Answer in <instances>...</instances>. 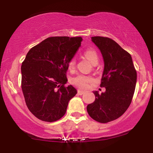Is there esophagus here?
Returning a JSON list of instances; mask_svg holds the SVG:
<instances>
[{"mask_svg": "<svg viewBox=\"0 0 153 153\" xmlns=\"http://www.w3.org/2000/svg\"><path fill=\"white\" fill-rule=\"evenodd\" d=\"M77 94H78V95H82V94H85V91H82V90H80V89H78L77 90Z\"/></svg>", "mask_w": 153, "mask_h": 153, "instance_id": "esophagus-1", "label": "esophagus"}]
</instances>
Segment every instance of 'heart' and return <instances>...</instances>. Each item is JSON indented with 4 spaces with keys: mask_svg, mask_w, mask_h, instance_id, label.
<instances>
[{
    "mask_svg": "<svg viewBox=\"0 0 153 153\" xmlns=\"http://www.w3.org/2000/svg\"><path fill=\"white\" fill-rule=\"evenodd\" d=\"M85 56L92 64L95 63L96 62L98 61L97 53H96L95 51L91 50V49H89V50L86 51L85 52ZM75 65H76V60H75V59H72L70 61L69 64H68V68L70 69H73L75 67ZM93 80L94 79L91 76L79 74L71 78V82L73 85H76L79 88H85L87 87L88 84L92 82Z\"/></svg>",
    "mask_w": 153,
    "mask_h": 153,
    "instance_id": "b5f03b06",
    "label": "heart"
}]
</instances>
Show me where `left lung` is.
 Instances as JSON below:
<instances>
[{"label": "left lung", "mask_w": 153, "mask_h": 153, "mask_svg": "<svg viewBox=\"0 0 153 153\" xmlns=\"http://www.w3.org/2000/svg\"><path fill=\"white\" fill-rule=\"evenodd\" d=\"M104 60L101 87L104 93L94 91L96 99L88 105L87 112L94 120L106 123L117 119L130 106L137 83V71L132 57L115 41L108 37L92 36Z\"/></svg>", "instance_id": "1"}]
</instances>
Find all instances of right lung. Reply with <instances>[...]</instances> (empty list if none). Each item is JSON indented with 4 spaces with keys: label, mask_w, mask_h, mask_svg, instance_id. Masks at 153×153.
Segmentation results:
<instances>
[{
    "label": "right lung",
    "mask_w": 153,
    "mask_h": 153,
    "mask_svg": "<svg viewBox=\"0 0 153 153\" xmlns=\"http://www.w3.org/2000/svg\"><path fill=\"white\" fill-rule=\"evenodd\" d=\"M81 36H51L34 46L21 65V88L29 110L37 119L54 122L65 114L77 94L68 81V64L81 46Z\"/></svg>",
    "instance_id": "1"
}]
</instances>
